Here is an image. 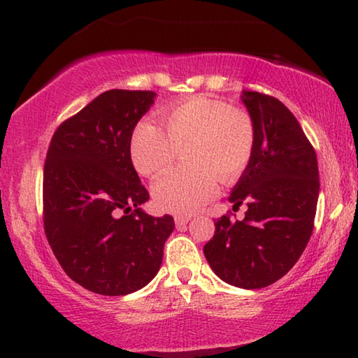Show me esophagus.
<instances>
[{
	"instance_id": "obj_1",
	"label": "esophagus",
	"mask_w": 358,
	"mask_h": 358,
	"mask_svg": "<svg viewBox=\"0 0 358 358\" xmlns=\"http://www.w3.org/2000/svg\"><path fill=\"white\" fill-rule=\"evenodd\" d=\"M189 221H191V216H175V224H177L178 229L185 227Z\"/></svg>"
}]
</instances>
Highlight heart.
<instances>
[{"label": "heart", "mask_w": 358, "mask_h": 358, "mask_svg": "<svg viewBox=\"0 0 358 358\" xmlns=\"http://www.w3.org/2000/svg\"><path fill=\"white\" fill-rule=\"evenodd\" d=\"M166 132L143 121L131 138V159L138 173L164 172L185 150L187 169H175L153 185V199L162 210L191 215L220 191L222 181L238 178L250 164L256 131L250 115L226 102L194 96L162 112Z\"/></svg>", "instance_id": "1"}]
</instances>
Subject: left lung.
I'll list each match as a JSON object with an SVG mask.
<instances>
[{
  "instance_id": "8db88e82",
  "label": "left lung",
  "mask_w": 358,
  "mask_h": 358,
  "mask_svg": "<svg viewBox=\"0 0 358 358\" xmlns=\"http://www.w3.org/2000/svg\"><path fill=\"white\" fill-rule=\"evenodd\" d=\"M256 142L229 202L245 220L215 222L203 246L211 270L230 286L266 287L292 268L311 238L319 197L317 157L292 112L273 96L243 90Z\"/></svg>"
}]
</instances>
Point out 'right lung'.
Here are the masks:
<instances>
[{
    "label": "right lung",
    "instance_id": "add662e5",
    "mask_svg": "<svg viewBox=\"0 0 358 358\" xmlns=\"http://www.w3.org/2000/svg\"><path fill=\"white\" fill-rule=\"evenodd\" d=\"M153 92L110 90L64 120L44 164V229L72 281L101 295H126L153 280L173 217H153L131 161L136 124Z\"/></svg>",
    "mask_w": 358,
    "mask_h": 358
}]
</instances>
